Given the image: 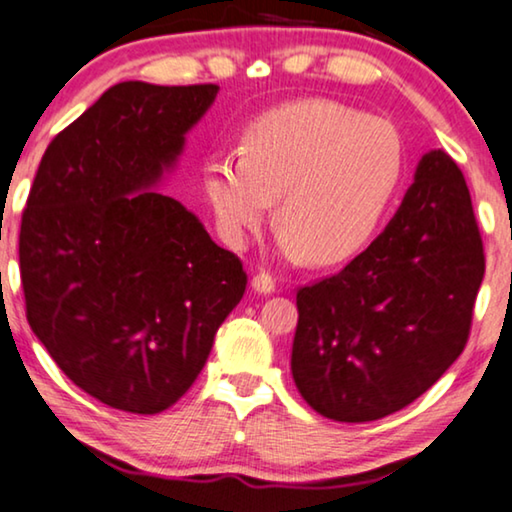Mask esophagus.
<instances>
[{"mask_svg":"<svg viewBox=\"0 0 512 512\" xmlns=\"http://www.w3.org/2000/svg\"><path fill=\"white\" fill-rule=\"evenodd\" d=\"M253 290L259 292V294H271L276 292V280H273L271 273H257V276H253Z\"/></svg>","mask_w":512,"mask_h":512,"instance_id":"34e87169","label":"esophagus"}]
</instances>
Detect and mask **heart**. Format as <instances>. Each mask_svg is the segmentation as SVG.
Returning a JSON list of instances; mask_svg holds the SVG:
<instances>
[{"instance_id": "heart-1", "label": "heart", "mask_w": 512, "mask_h": 512, "mask_svg": "<svg viewBox=\"0 0 512 512\" xmlns=\"http://www.w3.org/2000/svg\"><path fill=\"white\" fill-rule=\"evenodd\" d=\"M401 176L394 125L329 99H304L259 115L246 150L208 157L204 194L227 246H246L278 197L280 253L336 264L371 241Z\"/></svg>"}]
</instances>
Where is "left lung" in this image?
Instances as JSON below:
<instances>
[{
    "label": "left lung",
    "mask_w": 512,
    "mask_h": 512,
    "mask_svg": "<svg viewBox=\"0 0 512 512\" xmlns=\"http://www.w3.org/2000/svg\"><path fill=\"white\" fill-rule=\"evenodd\" d=\"M485 253L462 169L417 164L399 211L334 276L299 287L292 378L336 422H371L429 390L469 341Z\"/></svg>",
    "instance_id": "8db88e82"
}]
</instances>
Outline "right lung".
<instances>
[{"instance_id":"right-lung-1","label":"right lung","mask_w":512,"mask_h":512,"mask_svg":"<svg viewBox=\"0 0 512 512\" xmlns=\"http://www.w3.org/2000/svg\"><path fill=\"white\" fill-rule=\"evenodd\" d=\"M218 90L113 85L50 141L27 197V322L71 383L125 413L174 406L246 292L241 259L153 190Z\"/></svg>"}]
</instances>
